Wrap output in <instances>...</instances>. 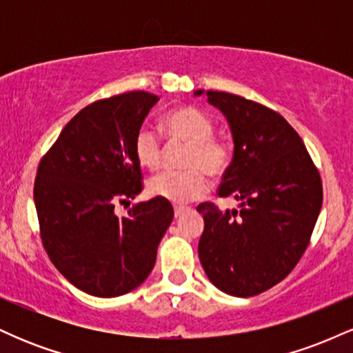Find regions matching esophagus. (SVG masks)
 Here are the masks:
<instances>
[{"mask_svg": "<svg viewBox=\"0 0 353 353\" xmlns=\"http://www.w3.org/2000/svg\"><path fill=\"white\" fill-rule=\"evenodd\" d=\"M188 210H189V208H181V205H176V208H174V216L181 217L182 214L188 212Z\"/></svg>", "mask_w": 353, "mask_h": 353, "instance_id": "obj_1", "label": "esophagus"}]
</instances>
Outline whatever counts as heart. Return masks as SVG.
Wrapping results in <instances>:
<instances>
[{
    "label": "heart",
    "instance_id": "1",
    "mask_svg": "<svg viewBox=\"0 0 353 353\" xmlns=\"http://www.w3.org/2000/svg\"><path fill=\"white\" fill-rule=\"evenodd\" d=\"M168 136L177 143H185L182 165L184 171H168L149 181V194L172 204L199 199L209 188L205 172L221 177L232 163V145L224 137L214 136V121L192 106H182L164 116ZM136 159L143 168L156 171L163 163V144L159 136L149 128H141L134 137Z\"/></svg>",
    "mask_w": 353,
    "mask_h": 353
}]
</instances>
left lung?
<instances>
[{
    "mask_svg": "<svg viewBox=\"0 0 353 353\" xmlns=\"http://www.w3.org/2000/svg\"><path fill=\"white\" fill-rule=\"evenodd\" d=\"M205 94L234 139L217 194L241 204L232 210L197 205L204 217L199 259L217 289L252 297L283 281L301 261L322 208V179L301 136L279 112L230 92Z\"/></svg>",
    "mask_w": 353,
    "mask_h": 353,
    "instance_id": "obj_1",
    "label": "left lung"
}]
</instances>
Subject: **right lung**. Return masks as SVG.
Masks as SVG:
<instances>
[{
  "instance_id": "right-lung-1",
  "label": "right lung",
  "mask_w": 353,
  "mask_h": 353,
  "mask_svg": "<svg viewBox=\"0 0 353 353\" xmlns=\"http://www.w3.org/2000/svg\"><path fill=\"white\" fill-rule=\"evenodd\" d=\"M156 94L131 91L89 104L64 125L34 181L41 241L72 285L117 297L151 274L157 245L171 225V202L154 197L117 217L114 205L143 190L136 132Z\"/></svg>"
}]
</instances>
